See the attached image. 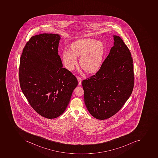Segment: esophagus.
Wrapping results in <instances>:
<instances>
[{
	"label": "esophagus",
	"instance_id": "1",
	"mask_svg": "<svg viewBox=\"0 0 158 158\" xmlns=\"http://www.w3.org/2000/svg\"><path fill=\"white\" fill-rule=\"evenodd\" d=\"M77 80H78V85H81V81H82V78L81 77H77Z\"/></svg>",
	"mask_w": 158,
	"mask_h": 158
}]
</instances>
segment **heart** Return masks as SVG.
<instances>
[{
  "label": "heart",
  "mask_w": 158,
  "mask_h": 158,
  "mask_svg": "<svg viewBox=\"0 0 158 158\" xmlns=\"http://www.w3.org/2000/svg\"><path fill=\"white\" fill-rule=\"evenodd\" d=\"M71 49L63 52V59L66 67L72 70L77 65V57H80L81 67L85 72L91 73L100 67L105 53V45L100 40L85 38L74 41Z\"/></svg>",
  "instance_id": "heart-1"
}]
</instances>
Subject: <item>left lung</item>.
<instances>
[{
	"label": "left lung",
	"instance_id": "8db88e82",
	"mask_svg": "<svg viewBox=\"0 0 158 158\" xmlns=\"http://www.w3.org/2000/svg\"><path fill=\"white\" fill-rule=\"evenodd\" d=\"M95 75L83 80L86 107L93 117L107 119L121 110L134 86L133 60L127 46L119 36Z\"/></svg>",
	"mask_w": 158,
	"mask_h": 158
}]
</instances>
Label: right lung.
Here are the masks:
<instances>
[{"mask_svg": "<svg viewBox=\"0 0 158 158\" xmlns=\"http://www.w3.org/2000/svg\"><path fill=\"white\" fill-rule=\"evenodd\" d=\"M60 36L43 34L31 37L20 58L19 78L23 93L33 109L54 118L67 108L78 81L63 68L58 55Z\"/></svg>", "mask_w": 158, "mask_h": 158, "instance_id": "right-lung-1", "label": "right lung"}]
</instances>
